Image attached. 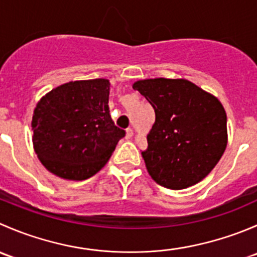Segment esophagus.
<instances>
[{"label": "esophagus", "mask_w": 257, "mask_h": 257, "mask_svg": "<svg viewBox=\"0 0 257 257\" xmlns=\"http://www.w3.org/2000/svg\"><path fill=\"white\" fill-rule=\"evenodd\" d=\"M125 133H126V138H132V137H133V134H134V132H133V129H132V128H126Z\"/></svg>", "instance_id": "1"}]
</instances>
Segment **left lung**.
<instances>
[{
	"instance_id": "left-lung-1",
	"label": "left lung",
	"mask_w": 257,
	"mask_h": 257,
	"mask_svg": "<svg viewBox=\"0 0 257 257\" xmlns=\"http://www.w3.org/2000/svg\"><path fill=\"white\" fill-rule=\"evenodd\" d=\"M133 88L155 112L148 148L142 152L150 177L173 190L203 180L226 148V113L221 103L186 79H144Z\"/></svg>"
}]
</instances>
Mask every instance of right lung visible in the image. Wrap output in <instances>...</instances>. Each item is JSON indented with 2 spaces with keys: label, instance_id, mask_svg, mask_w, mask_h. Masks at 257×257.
<instances>
[{
  "label": "right lung",
  "instance_id": "add662e5",
  "mask_svg": "<svg viewBox=\"0 0 257 257\" xmlns=\"http://www.w3.org/2000/svg\"><path fill=\"white\" fill-rule=\"evenodd\" d=\"M109 80H76L52 89L32 118L33 147L57 177L84 180L99 172L125 131L110 116Z\"/></svg>",
  "mask_w": 257,
  "mask_h": 257
}]
</instances>
